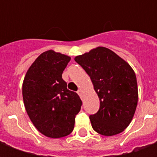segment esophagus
<instances>
[{"mask_svg":"<svg viewBox=\"0 0 157 157\" xmlns=\"http://www.w3.org/2000/svg\"><path fill=\"white\" fill-rule=\"evenodd\" d=\"M77 93H78V95L80 96L81 98H82V90H78V91H77Z\"/></svg>","mask_w":157,"mask_h":157,"instance_id":"obj_1","label":"esophagus"}]
</instances>
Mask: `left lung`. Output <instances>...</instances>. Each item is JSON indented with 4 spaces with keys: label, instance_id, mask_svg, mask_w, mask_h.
I'll list each match as a JSON object with an SVG mask.
<instances>
[{
    "label": "left lung",
    "instance_id": "left-lung-1",
    "mask_svg": "<svg viewBox=\"0 0 157 157\" xmlns=\"http://www.w3.org/2000/svg\"><path fill=\"white\" fill-rule=\"evenodd\" d=\"M75 60L92 80L100 100L98 112L90 116L92 128L113 136L127 128L138 103L136 75L128 62L105 47H97Z\"/></svg>",
    "mask_w": 157,
    "mask_h": 157
}]
</instances>
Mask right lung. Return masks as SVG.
I'll use <instances>...</instances> for the list:
<instances>
[{"label":"right lung","instance_id":"obj_1","mask_svg":"<svg viewBox=\"0 0 157 157\" xmlns=\"http://www.w3.org/2000/svg\"><path fill=\"white\" fill-rule=\"evenodd\" d=\"M71 57L47 50L36 59L26 73L22 98L33 124L49 138L70 135L82 102L76 92L67 89L62 73Z\"/></svg>","mask_w":157,"mask_h":157}]
</instances>
